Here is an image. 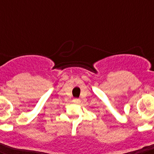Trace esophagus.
Returning a JSON list of instances; mask_svg holds the SVG:
<instances>
[{
    "instance_id": "esophagus-1",
    "label": "esophagus",
    "mask_w": 154,
    "mask_h": 154,
    "mask_svg": "<svg viewBox=\"0 0 154 154\" xmlns=\"http://www.w3.org/2000/svg\"><path fill=\"white\" fill-rule=\"evenodd\" d=\"M72 101H73L74 103H76V104H78V103L81 102V100L78 98H74L73 100H72Z\"/></svg>"
}]
</instances>
